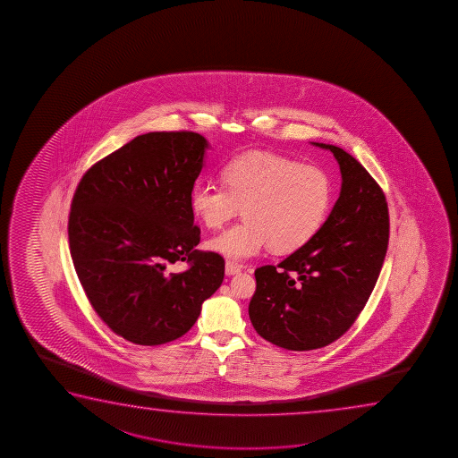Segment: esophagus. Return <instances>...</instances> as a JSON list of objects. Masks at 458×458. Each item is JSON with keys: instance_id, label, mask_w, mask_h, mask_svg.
Here are the masks:
<instances>
[{"instance_id": "1", "label": "esophagus", "mask_w": 458, "mask_h": 458, "mask_svg": "<svg viewBox=\"0 0 458 458\" xmlns=\"http://www.w3.org/2000/svg\"><path fill=\"white\" fill-rule=\"evenodd\" d=\"M241 272V266L236 263H233V261H226L225 263V274L226 276H236Z\"/></svg>"}]
</instances>
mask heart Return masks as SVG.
<instances>
[{
  "mask_svg": "<svg viewBox=\"0 0 458 458\" xmlns=\"http://www.w3.org/2000/svg\"><path fill=\"white\" fill-rule=\"evenodd\" d=\"M222 180L195 182L189 203L209 230L225 225L244 208V222L208 242L232 261L250 259L269 245L276 253L299 250L319 233L332 207V180L324 170L269 151L233 157Z\"/></svg>",
  "mask_w": 458,
  "mask_h": 458,
  "instance_id": "obj_1",
  "label": "heart"
}]
</instances>
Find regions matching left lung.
<instances>
[{
  "mask_svg": "<svg viewBox=\"0 0 458 458\" xmlns=\"http://www.w3.org/2000/svg\"><path fill=\"white\" fill-rule=\"evenodd\" d=\"M341 192L319 233L278 266L255 270L249 316L258 335L288 351H313L343 336L363 311L389 239L386 199L369 172L336 145Z\"/></svg>",
  "mask_w": 458,
  "mask_h": 458,
  "instance_id": "8db88e82",
  "label": "left lung"
}]
</instances>
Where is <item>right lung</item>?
<instances>
[{
    "label": "right lung",
    "instance_id": "right-lung-1",
    "mask_svg": "<svg viewBox=\"0 0 458 458\" xmlns=\"http://www.w3.org/2000/svg\"><path fill=\"white\" fill-rule=\"evenodd\" d=\"M207 139L147 132L94 164L76 188L70 255L90 305L114 333L139 345L188 333L224 282L225 261L200 251L189 197ZM176 262H188L174 273Z\"/></svg>",
    "mask_w": 458,
    "mask_h": 458
}]
</instances>
